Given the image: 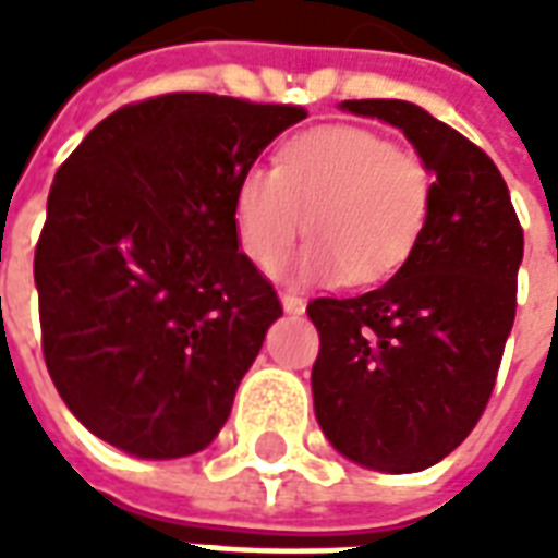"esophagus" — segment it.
I'll return each mask as SVG.
<instances>
[{
  "instance_id": "esophagus-1",
  "label": "esophagus",
  "mask_w": 558,
  "mask_h": 558,
  "mask_svg": "<svg viewBox=\"0 0 558 558\" xmlns=\"http://www.w3.org/2000/svg\"><path fill=\"white\" fill-rule=\"evenodd\" d=\"M280 307H283L287 314H304V302L299 295H292V292H283V295H280Z\"/></svg>"
}]
</instances>
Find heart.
<instances>
[{"instance_id": "b5f03b06", "label": "heart", "mask_w": 558, "mask_h": 558, "mask_svg": "<svg viewBox=\"0 0 558 558\" xmlns=\"http://www.w3.org/2000/svg\"><path fill=\"white\" fill-rule=\"evenodd\" d=\"M433 179L418 155L359 125H323L280 148L278 170L247 167L232 191L244 256L271 268L304 230L314 242L280 268L295 283H379L415 251Z\"/></svg>"}]
</instances>
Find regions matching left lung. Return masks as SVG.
<instances>
[{
  "label": "left lung",
  "instance_id": "1",
  "mask_svg": "<svg viewBox=\"0 0 558 558\" xmlns=\"http://www.w3.org/2000/svg\"><path fill=\"white\" fill-rule=\"evenodd\" d=\"M340 110L400 128L433 172V199L395 278L307 304L319 331L314 412L352 463L421 472L466 439L490 400L514 326L523 230L496 163L418 104L371 98Z\"/></svg>",
  "mask_w": 558,
  "mask_h": 558
}]
</instances>
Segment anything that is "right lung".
<instances>
[{"label":"right lung","mask_w":558,"mask_h":558,"mask_svg":"<svg viewBox=\"0 0 558 558\" xmlns=\"http://www.w3.org/2000/svg\"><path fill=\"white\" fill-rule=\"evenodd\" d=\"M302 107L175 92L59 167L35 247L44 362L74 418L143 460L203 451L280 302L232 227L235 182Z\"/></svg>","instance_id":"obj_1"}]
</instances>
